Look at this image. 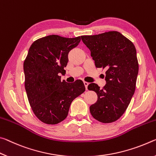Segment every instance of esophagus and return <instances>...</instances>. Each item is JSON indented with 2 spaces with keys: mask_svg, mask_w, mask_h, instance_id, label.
Segmentation results:
<instances>
[{
  "mask_svg": "<svg viewBox=\"0 0 156 156\" xmlns=\"http://www.w3.org/2000/svg\"><path fill=\"white\" fill-rule=\"evenodd\" d=\"M83 83H84V86H85V87H86V90H88V86L89 83L87 82V81H83Z\"/></svg>",
  "mask_w": 156,
  "mask_h": 156,
  "instance_id": "1",
  "label": "esophagus"
}]
</instances>
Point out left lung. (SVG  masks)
I'll return each mask as SVG.
<instances>
[{
  "label": "left lung",
  "instance_id": "1",
  "mask_svg": "<svg viewBox=\"0 0 156 156\" xmlns=\"http://www.w3.org/2000/svg\"><path fill=\"white\" fill-rule=\"evenodd\" d=\"M81 37L96 68L106 70L103 88L95 83L88 86L98 95V101L90 106V113L102 123L115 122L126 111L136 90L139 69L136 48L116 31Z\"/></svg>",
  "mask_w": 156,
  "mask_h": 156
}]
</instances>
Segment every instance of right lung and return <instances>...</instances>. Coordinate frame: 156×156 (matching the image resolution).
I'll return each mask as SVG.
<instances>
[{
    "instance_id": "add662e5",
    "label": "right lung",
    "mask_w": 156,
    "mask_h": 156,
    "mask_svg": "<svg viewBox=\"0 0 156 156\" xmlns=\"http://www.w3.org/2000/svg\"><path fill=\"white\" fill-rule=\"evenodd\" d=\"M81 37L49 35L32 43L24 61L25 88L33 112L45 124H57L68 116L72 101L85 91L83 81H61L68 53Z\"/></svg>"
}]
</instances>
